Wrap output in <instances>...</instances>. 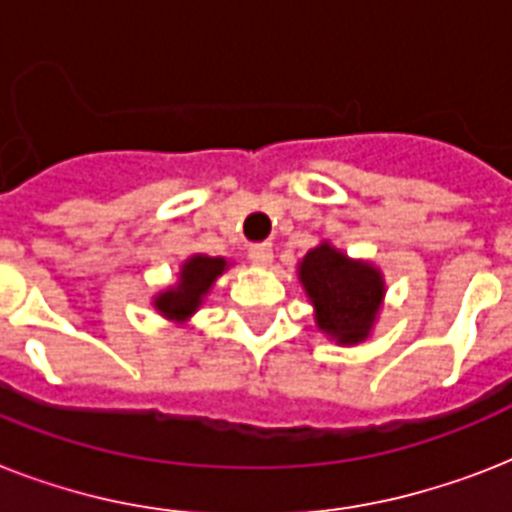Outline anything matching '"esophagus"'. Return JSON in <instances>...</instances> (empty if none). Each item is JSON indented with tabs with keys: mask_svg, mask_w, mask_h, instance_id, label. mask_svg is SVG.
Wrapping results in <instances>:
<instances>
[{
	"mask_svg": "<svg viewBox=\"0 0 512 512\" xmlns=\"http://www.w3.org/2000/svg\"><path fill=\"white\" fill-rule=\"evenodd\" d=\"M249 260L255 265H268L273 260V247L271 244H255V247H249Z\"/></svg>",
	"mask_w": 512,
	"mask_h": 512,
	"instance_id": "34e87169",
	"label": "esophagus"
}]
</instances>
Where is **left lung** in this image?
Returning a JSON list of instances; mask_svg holds the SVG:
<instances>
[{
  "mask_svg": "<svg viewBox=\"0 0 512 512\" xmlns=\"http://www.w3.org/2000/svg\"><path fill=\"white\" fill-rule=\"evenodd\" d=\"M300 281L316 305L319 329L342 345H353L369 335L385 292L380 271L353 263L329 244H321L300 263Z\"/></svg>",
  "mask_w": 512,
  "mask_h": 512,
  "instance_id": "8db88e82",
  "label": "left lung"
}]
</instances>
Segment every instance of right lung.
<instances>
[{
    "instance_id": "obj_1",
    "label": "right lung",
    "mask_w": 512,
    "mask_h": 512,
    "mask_svg": "<svg viewBox=\"0 0 512 512\" xmlns=\"http://www.w3.org/2000/svg\"><path fill=\"white\" fill-rule=\"evenodd\" d=\"M225 271L223 257H191L183 265L180 273V284L170 292H162L156 297V308L167 316V319L183 321L188 319L196 308L201 305V297L207 295V289L212 287V281Z\"/></svg>"
}]
</instances>
